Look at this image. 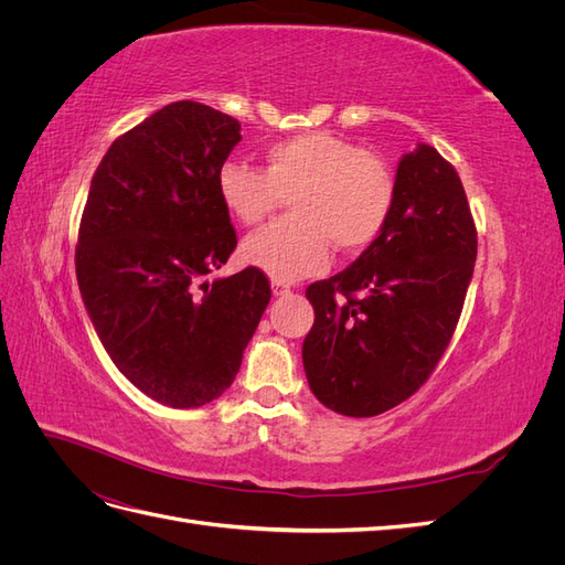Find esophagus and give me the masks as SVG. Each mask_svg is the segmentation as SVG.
Listing matches in <instances>:
<instances>
[{
  "label": "esophagus",
  "mask_w": 565,
  "mask_h": 565,
  "mask_svg": "<svg viewBox=\"0 0 565 565\" xmlns=\"http://www.w3.org/2000/svg\"><path fill=\"white\" fill-rule=\"evenodd\" d=\"M270 289H273V297H287L289 292H292V287H289L287 282H282V280H273Z\"/></svg>",
  "instance_id": "esophagus-1"
}]
</instances>
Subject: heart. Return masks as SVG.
<instances>
[{"mask_svg": "<svg viewBox=\"0 0 565 565\" xmlns=\"http://www.w3.org/2000/svg\"><path fill=\"white\" fill-rule=\"evenodd\" d=\"M266 169L221 164L218 198L245 226H256L289 198L292 218L245 237L243 259L273 280H297L328 264L330 245L358 252L380 237L396 200V177L380 156L328 131L270 143Z\"/></svg>", "mask_w": 565, "mask_h": 565, "instance_id": "b5f03b06", "label": "heart"}]
</instances>
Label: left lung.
<instances>
[{"instance_id":"8db88e82","label":"left lung","mask_w":565,"mask_h":565,"mask_svg":"<svg viewBox=\"0 0 565 565\" xmlns=\"http://www.w3.org/2000/svg\"><path fill=\"white\" fill-rule=\"evenodd\" d=\"M473 262L476 226L455 167L417 143L398 162L377 241L306 289L316 320L301 358L313 396L347 417L413 396L450 344Z\"/></svg>"}]
</instances>
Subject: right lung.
I'll list each match as a JSON object with an SVG mask.
<instances>
[{
    "mask_svg": "<svg viewBox=\"0 0 565 565\" xmlns=\"http://www.w3.org/2000/svg\"><path fill=\"white\" fill-rule=\"evenodd\" d=\"M241 129L195 100L169 104L108 148L84 207V309L115 367L169 407H200L233 384L270 301L259 268L207 280L237 245L216 174Z\"/></svg>",
    "mask_w": 565,
    "mask_h": 565,
    "instance_id": "right-lung-1",
    "label": "right lung"
}]
</instances>
